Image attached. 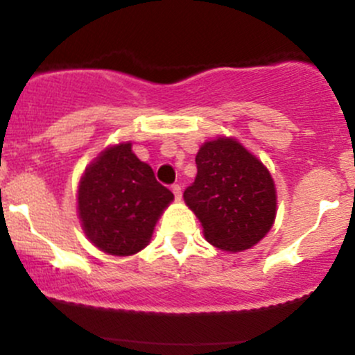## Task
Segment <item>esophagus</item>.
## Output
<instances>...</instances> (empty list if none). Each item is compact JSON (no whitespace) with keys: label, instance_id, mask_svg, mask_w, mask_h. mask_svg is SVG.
<instances>
[{"label":"esophagus","instance_id":"obj_1","mask_svg":"<svg viewBox=\"0 0 355 355\" xmlns=\"http://www.w3.org/2000/svg\"><path fill=\"white\" fill-rule=\"evenodd\" d=\"M172 191H173L175 198H177V200H180V198H182V187L180 185H173Z\"/></svg>","mask_w":355,"mask_h":355}]
</instances>
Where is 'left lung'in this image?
Wrapping results in <instances>:
<instances>
[{
  "label": "left lung",
  "mask_w": 355,
  "mask_h": 355,
  "mask_svg": "<svg viewBox=\"0 0 355 355\" xmlns=\"http://www.w3.org/2000/svg\"><path fill=\"white\" fill-rule=\"evenodd\" d=\"M197 177L183 191L207 242L220 250H247L275 222L277 191L267 166L232 137L205 141L195 157Z\"/></svg>",
  "instance_id": "8db88e82"
}]
</instances>
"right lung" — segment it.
<instances>
[{
  "label": "right lung",
  "mask_w": 355,
  "mask_h": 355,
  "mask_svg": "<svg viewBox=\"0 0 355 355\" xmlns=\"http://www.w3.org/2000/svg\"><path fill=\"white\" fill-rule=\"evenodd\" d=\"M172 202V191L157 182L152 166L133 153L130 141L105 148L80 178L81 229L108 255L144 250Z\"/></svg>",
  "instance_id": "add662e5"
}]
</instances>
